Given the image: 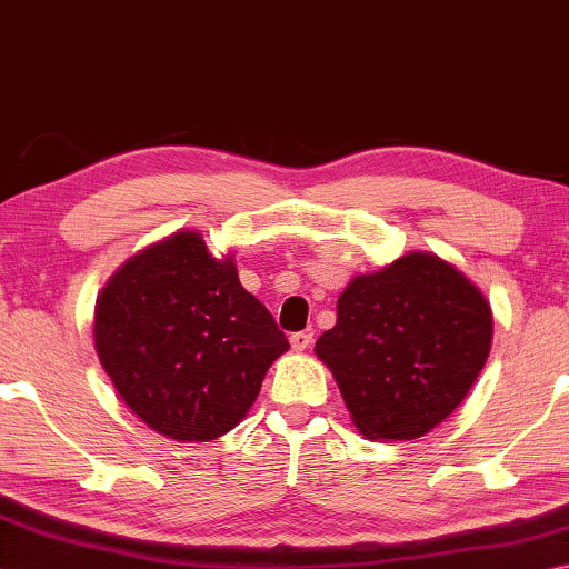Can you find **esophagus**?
<instances>
[{"label": "esophagus", "mask_w": 569, "mask_h": 569, "mask_svg": "<svg viewBox=\"0 0 569 569\" xmlns=\"http://www.w3.org/2000/svg\"><path fill=\"white\" fill-rule=\"evenodd\" d=\"M290 342H292V350L302 352V350H307V347L312 345V332H292Z\"/></svg>", "instance_id": "1"}]
</instances>
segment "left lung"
<instances>
[{
	"label": "left lung",
	"instance_id": "1",
	"mask_svg": "<svg viewBox=\"0 0 569 569\" xmlns=\"http://www.w3.org/2000/svg\"><path fill=\"white\" fill-rule=\"evenodd\" d=\"M492 312L460 269L412 252L355 277L315 345L370 440H415L450 417L487 362Z\"/></svg>",
	"mask_w": 569,
	"mask_h": 569
}]
</instances>
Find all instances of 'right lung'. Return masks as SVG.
Masks as SVG:
<instances>
[{
    "label": "right lung",
    "instance_id": "add662e5",
    "mask_svg": "<svg viewBox=\"0 0 569 569\" xmlns=\"http://www.w3.org/2000/svg\"><path fill=\"white\" fill-rule=\"evenodd\" d=\"M94 345L129 410L179 442L224 435L290 342L232 259L179 232L144 249L97 300Z\"/></svg>",
    "mask_w": 569,
    "mask_h": 569
}]
</instances>
